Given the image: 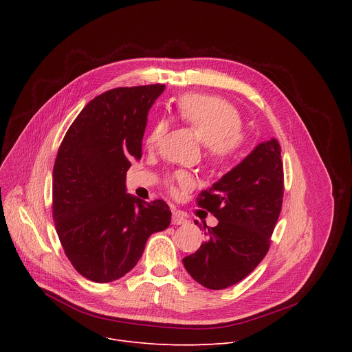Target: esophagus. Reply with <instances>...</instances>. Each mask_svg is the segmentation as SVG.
<instances>
[{"instance_id": "34e87169", "label": "esophagus", "mask_w": 352, "mask_h": 352, "mask_svg": "<svg viewBox=\"0 0 352 352\" xmlns=\"http://www.w3.org/2000/svg\"><path fill=\"white\" fill-rule=\"evenodd\" d=\"M173 224L174 226H182V224H186V219H185V216L184 214H181L179 212H174L173 213Z\"/></svg>"}]
</instances>
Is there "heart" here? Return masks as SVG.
Segmentation results:
<instances>
[{
    "instance_id": "heart-1",
    "label": "heart",
    "mask_w": 352,
    "mask_h": 352,
    "mask_svg": "<svg viewBox=\"0 0 352 352\" xmlns=\"http://www.w3.org/2000/svg\"><path fill=\"white\" fill-rule=\"evenodd\" d=\"M177 116L205 143L208 156L224 163L231 160L245 142V135L241 132L242 117L239 111L228 102L219 97L205 94H185L177 103ZM168 124L159 120L150 129L146 143L148 147H156ZM171 188H190L193 181L186 173H175L170 178Z\"/></svg>"
}]
</instances>
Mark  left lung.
I'll return each mask as SVG.
<instances>
[{
    "instance_id": "left-lung-1",
    "label": "left lung",
    "mask_w": 352,
    "mask_h": 352,
    "mask_svg": "<svg viewBox=\"0 0 352 352\" xmlns=\"http://www.w3.org/2000/svg\"><path fill=\"white\" fill-rule=\"evenodd\" d=\"M284 193L281 147L273 138L259 143L224 174L197 205L219 220L195 254L182 259L195 281L223 289L243 280L262 262L278 220ZM197 224V221H195Z\"/></svg>"
}]
</instances>
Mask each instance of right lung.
Masks as SVG:
<instances>
[{"mask_svg":"<svg viewBox=\"0 0 352 352\" xmlns=\"http://www.w3.org/2000/svg\"><path fill=\"white\" fill-rule=\"evenodd\" d=\"M164 85L117 87L79 113L53 170V219L64 252L79 274L110 283L131 272L147 238L166 230L164 200L126 193V171L142 157L147 113Z\"/></svg>","mask_w":352,"mask_h":352,"instance_id":"obj_1","label":"right lung"}]
</instances>
